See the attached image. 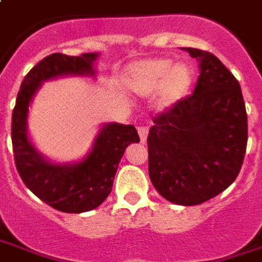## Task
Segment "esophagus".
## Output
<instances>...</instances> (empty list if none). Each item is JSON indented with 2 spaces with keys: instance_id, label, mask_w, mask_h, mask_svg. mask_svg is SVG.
Segmentation results:
<instances>
[{
  "instance_id": "34e87169",
  "label": "esophagus",
  "mask_w": 262,
  "mask_h": 262,
  "mask_svg": "<svg viewBox=\"0 0 262 262\" xmlns=\"http://www.w3.org/2000/svg\"><path fill=\"white\" fill-rule=\"evenodd\" d=\"M137 129H138V135H140L141 143H145L147 141V135H148V128L144 127V125H140Z\"/></svg>"
}]
</instances>
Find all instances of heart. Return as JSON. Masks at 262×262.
<instances>
[{
	"instance_id": "heart-1",
	"label": "heart",
	"mask_w": 262,
	"mask_h": 262,
	"mask_svg": "<svg viewBox=\"0 0 262 262\" xmlns=\"http://www.w3.org/2000/svg\"><path fill=\"white\" fill-rule=\"evenodd\" d=\"M194 79V70L187 63H177L168 59H150L129 66L124 80L138 94L150 95L161 88V102L164 105L179 102L189 92Z\"/></svg>"
}]
</instances>
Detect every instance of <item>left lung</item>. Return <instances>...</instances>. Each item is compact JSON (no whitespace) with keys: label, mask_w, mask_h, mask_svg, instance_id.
<instances>
[{"label":"left lung","mask_w":262,"mask_h":262,"mask_svg":"<svg viewBox=\"0 0 262 262\" xmlns=\"http://www.w3.org/2000/svg\"><path fill=\"white\" fill-rule=\"evenodd\" d=\"M199 61L193 95L152 119L148 173L168 202L194 206L215 198L236 179L247 150L248 121L241 86L209 52L186 47Z\"/></svg>","instance_id":"1"}]
</instances>
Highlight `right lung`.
I'll return each instance as SVG.
<instances>
[{
	"label": "right lung",
	"mask_w": 262,
	"mask_h": 262,
	"mask_svg": "<svg viewBox=\"0 0 262 262\" xmlns=\"http://www.w3.org/2000/svg\"><path fill=\"white\" fill-rule=\"evenodd\" d=\"M98 57V53H53L45 57L24 78L12 111V150L21 180L40 201L66 213H82L98 208L112 190L125 148L129 144L140 143L134 125L106 122L83 159L75 163H54L30 140L29 108L41 85L64 76L95 78L94 63Z\"/></svg>",
	"instance_id": "add662e5"
}]
</instances>
